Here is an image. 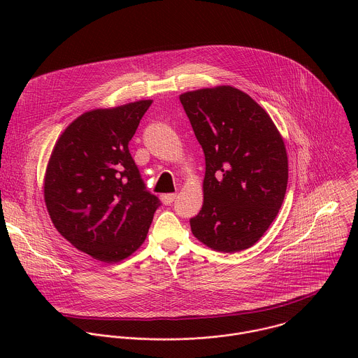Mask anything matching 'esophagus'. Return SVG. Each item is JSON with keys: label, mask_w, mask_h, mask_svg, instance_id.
Here are the masks:
<instances>
[{"label": "esophagus", "mask_w": 358, "mask_h": 358, "mask_svg": "<svg viewBox=\"0 0 358 358\" xmlns=\"http://www.w3.org/2000/svg\"><path fill=\"white\" fill-rule=\"evenodd\" d=\"M177 194L176 192H170V194H163L162 195V201L166 203V206H170V203L176 199Z\"/></svg>", "instance_id": "34e87169"}]
</instances>
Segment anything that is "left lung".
<instances>
[{"mask_svg":"<svg viewBox=\"0 0 358 358\" xmlns=\"http://www.w3.org/2000/svg\"><path fill=\"white\" fill-rule=\"evenodd\" d=\"M206 156L203 203L189 220L208 248L234 253L250 248L276 218L287 187V155L271 116L232 86L180 94Z\"/></svg>","mask_w":358,"mask_h":358,"instance_id":"obj_1","label":"left lung"}]
</instances>
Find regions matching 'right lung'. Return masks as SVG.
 <instances>
[{
  "instance_id": "1",
  "label": "right lung",
  "mask_w": 358,
  "mask_h": 358,
  "mask_svg": "<svg viewBox=\"0 0 358 358\" xmlns=\"http://www.w3.org/2000/svg\"><path fill=\"white\" fill-rule=\"evenodd\" d=\"M152 100L94 109L59 136L43 196L58 232L92 258L113 264L144 242L160 201L145 189L129 141Z\"/></svg>"
}]
</instances>
